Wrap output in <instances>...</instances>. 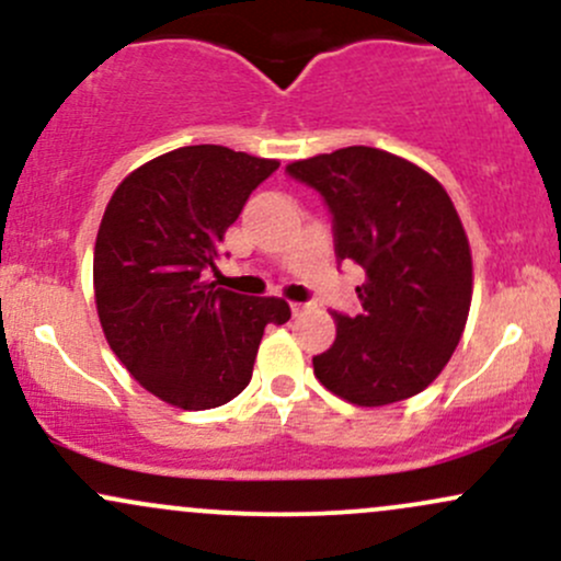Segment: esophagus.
I'll return each instance as SVG.
<instances>
[{
    "instance_id": "obj_1",
    "label": "esophagus",
    "mask_w": 561,
    "mask_h": 561,
    "mask_svg": "<svg viewBox=\"0 0 561 561\" xmlns=\"http://www.w3.org/2000/svg\"><path fill=\"white\" fill-rule=\"evenodd\" d=\"M307 307H310V305H305V301H291V312L294 314H301L307 310Z\"/></svg>"
}]
</instances>
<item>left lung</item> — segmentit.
<instances>
[{
	"label": "left lung",
	"mask_w": 561,
	"mask_h": 561,
	"mask_svg": "<svg viewBox=\"0 0 561 561\" xmlns=\"http://www.w3.org/2000/svg\"><path fill=\"white\" fill-rule=\"evenodd\" d=\"M286 172L325 198L339 260L365 270L363 312H333L318 381L360 408L424 392L458 347L471 305V249L443 185L413 161L350 145Z\"/></svg>",
	"instance_id": "8db88e82"
}]
</instances>
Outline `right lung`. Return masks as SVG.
I'll list each match as a JSON object with an SVG mask.
<instances>
[{
    "label": "right lung",
    "mask_w": 561,
    "mask_h": 561,
    "mask_svg": "<svg viewBox=\"0 0 561 561\" xmlns=\"http://www.w3.org/2000/svg\"><path fill=\"white\" fill-rule=\"evenodd\" d=\"M280 161L225 145H185L142 163L105 206L94 241V305L135 381L150 394L206 411L247 389L264 325L291 310L206 280L219 243L251 191Z\"/></svg>",
    "instance_id": "obj_1"
}]
</instances>
